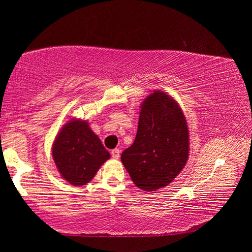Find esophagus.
<instances>
[{"mask_svg": "<svg viewBox=\"0 0 252 252\" xmlns=\"http://www.w3.org/2000/svg\"><path fill=\"white\" fill-rule=\"evenodd\" d=\"M120 153L121 151L119 150V149H113V150L111 151V156H112L114 159H119V158H120Z\"/></svg>", "mask_w": 252, "mask_h": 252, "instance_id": "obj_1", "label": "esophagus"}]
</instances>
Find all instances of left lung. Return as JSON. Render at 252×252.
I'll use <instances>...</instances> for the list:
<instances>
[{"label":"left lung","instance_id":"left-lung-1","mask_svg":"<svg viewBox=\"0 0 252 252\" xmlns=\"http://www.w3.org/2000/svg\"><path fill=\"white\" fill-rule=\"evenodd\" d=\"M138 132L121 161L134 185L156 191L171 183L189 157V130L180 105L167 92L156 90L142 102Z\"/></svg>","mask_w":252,"mask_h":252}]
</instances>
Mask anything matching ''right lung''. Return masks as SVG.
<instances>
[{
  "instance_id": "obj_1",
  "label": "right lung",
  "mask_w": 252,
  "mask_h": 252,
  "mask_svg": "<svg viewBox=\"0 0 252 252\" xmlns=\"http://www.w3.org/2000/svg\"><path fill=\"white\" fill-rule=\"evenodd\" d=\"M52 157L61 177L72 186L90 182L110 153L87 120L71 119L55 138Z\"/></svg>"
}]
</instances>
